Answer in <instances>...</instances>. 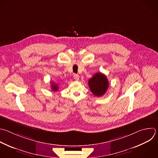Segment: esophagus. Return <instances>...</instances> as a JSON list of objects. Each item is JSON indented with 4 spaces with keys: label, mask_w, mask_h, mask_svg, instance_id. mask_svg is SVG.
Listing matches in <instances>:
<instances>
[{
    "label": "esophagus",
    "mask_w": 158,
    "mask_h": 158,
    "mask_svg": "<svg viewBox=\"0 0 158 158\" xmlns=\"http://www.w3.org/2000/svg\"><path fill=\"white\" fill-rule=\"evenodd\" d=\"M74 79L76 80V81H78L79 79V76L78 74H74Z\"/></svg>",
    "instance_id": "obj_1"
}]
</instances>
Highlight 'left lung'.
Here are the masks:
<instances>
[{
    "label": "left lung",
    "instance_id": "1",
    "mask_svg": "<svg viewBox=\"0 0 158 158\" xmlns=\"http://www.w3.org/2000/svg\"><path fill=\"white\" fill-rule=\"evenodd\" d=\"M89 86L92 94L97 97L105 94L109 87V81L106 75L98 73L89 80Z\"/></svg>",
    "mask_w": 158,
    "mask_h": 158
}]
</instances>
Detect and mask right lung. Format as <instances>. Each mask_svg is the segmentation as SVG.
I'll return each instance as SVG.
<instances>
[{"instance_id":"1","label":"right lung","mask_w":158,"mask_h":158,"mask_svg":"<svg viewBox=\"0 0 158 158\" xmlns=\"http://www.w3.org/2000/svg\"><path fill=\"white\" fill-rule=\"evenodd\" d=\"M51 87L52 89V90L53 91H57L58 90V84H56V83L55 82H51Z\"/></svg>"}]
</instances>
